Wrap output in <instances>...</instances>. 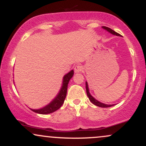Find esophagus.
<instances>
[{
  "label": "esophagus",
  "mask_w": 146,
  "mask_h": 146,
  "mask_svg": "<svg viewBox=\"0 0 146 146\" xmlns=\"http://www.w3.org/2000/svg\"><path fill=\"white\" fill-rule=\"evenodd\" d=\"M83 70V67L81 64H77L76 66L74 67V71L75 73H80Z\"/></svg>",
  "instance_id": "esophagus-1"
}]
</instances>
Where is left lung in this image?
Here are the masks:
<instances>
[{"label": "left lung", "mask_w": 146, "mask_h": 146, "mask_svg": "<svg viewBox=\"0 0 146 146\" xmlns=\"http://www.w3.org/2000/svg\"><path fill=\"white\" fill-rule=\"evenodd\" d=\"M102 28H103L104 29L106 30L107 31H108V32L111 33V34L113 35H115V36H119V34L118 33L115 32V31H113V29H110V28L107 27H104L103 26L102 27ZM86 94H87V96H88V99H89V100L90 102H92V103L93 104H95V106H99V107H102V108H108V107H110V106H114V104H105L104 103H102V102H99L98 100H95V99L93 98V96H92L91 95H90V92H89V88H88V83H87V82H86Z\"/></svg>", "instance_id": "obj_1"}]
</instances>
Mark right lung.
Here are the masks:
<instances>
[{
    "mask_svg": "<svg viewBox=\"0 0 146 146\" xmlns=\"http://www.w3.org/2000/svg\"><path fill=\"white\" fill-rule=\"evenodd\" d=\"M74 74L73 70H71V71L68 72L67 74H66L64 76L62 80V84L60 88L59 93L56 95V97L53 99L52 101L48 104V105L45 106L43 108H40V109H31L35 113L38 114H42V115H46V114L52 113L53 112L56 111L58 110L62 105L64 104L65 98L66 96V93H67V87L68 84L70 80L72 78Z\"/></svg>",
    "mask_w": 146,
    "mask_h": 146,
    "instance_id": "add662e5",
    "label": "right lung"
}]
</instances>
